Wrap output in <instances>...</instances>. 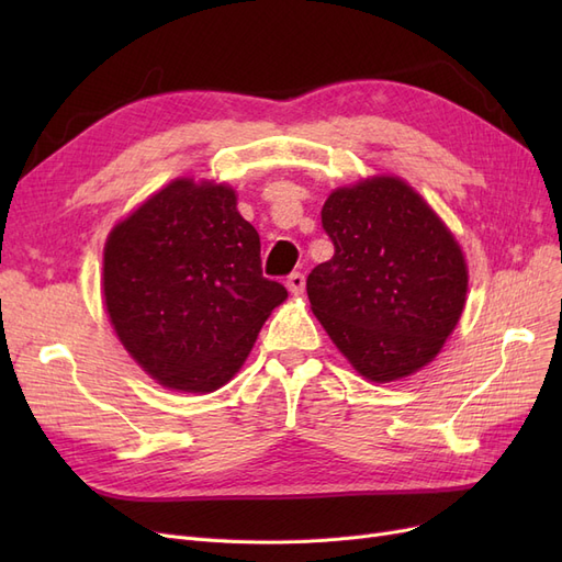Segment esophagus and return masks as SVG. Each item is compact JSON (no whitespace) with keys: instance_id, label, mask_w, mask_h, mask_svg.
Listing matches in <instances>:
<instances>
[{"instance_id":"esophagus-1","label":"esophagus","mask_w":562,"mask_h":562,"mask_svg":"<svg viewBox=\"0 0 562 562\" xmlns=\"http://www.w3.org/2000/svg\"><path fill=\"white\" fill-rule=\"evenodd\" d=\"M285 285H288V291H291V293L297 297V295L304 293V277L300 274V271H295V274L288 277Z\"/></svg>"}]
</instances>
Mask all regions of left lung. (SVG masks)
<instances>
[{
	"label": "left lung",
	"mask_w": 562,
	"mask_h": 562,
	"mask_svg": "<svg viewBox=\"0 0 562 562\" xmlns=\"http://www.w3.org/2000/svg\"><path fill=\"white\" fill-rule=\"evenodd\" d=\"M321 223L335 255L312 269L307 295L353 370L394 382L434 361L469 288L443 220L401 178L375 176L335 190Z\"/></svg>",
	"instance_id": "8db88e82"
}]
</instances>
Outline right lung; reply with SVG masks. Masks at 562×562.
Segmentation results:
<instances>
[{"label": "right lung", "instance_id": "1", "mask_svg": "<svg viewBox=\"0 0 562 562\" xmlns=\"http://www.w3.org/2000/svg\"><path fill=\"white\" fill-rule=\"evenodd\" d=\"M103 295L149 378L209 394L239 372L288 291L262 277L260 236L232 187L178 178L110 232Z\"/></svg>", "mask_w": 562, "mask_h": 562}]
</instances>
